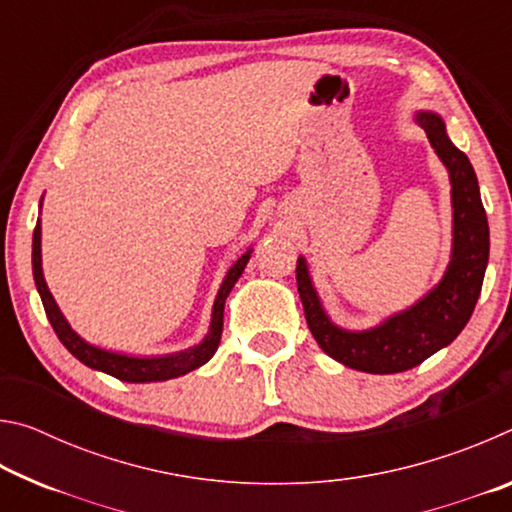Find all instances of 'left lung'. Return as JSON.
Masks as SVG:
<instances>
[{"label":"left lung","instance_id":"8db88e82","mask_svg":"<svg viewBox=\"0 0 512 512\" xmlns=\"http://www.w3.org/2000/svg\"><path fill=\"white\" fill-rule=\"evenodd\" d=\"M438 158L449 171L454 205V246L447 273L433 291L402 314L384 320L366 332H348L336 327L320 307L305 259H298L296 280L305 307L307 325L316 343L343 366L391 375L420 366L433 352L452 343L470 320L481 296V284L490 255V230L485 216L479 180L467 155L449 142L443 119L433 112H418Z\"/></svg>","mask_w":512,"mask_h":512}]
</instances>
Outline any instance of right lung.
Returning <instances> with one entry per match:
<instances>
[{
  "label": "right lung",
  "instance_id": "1",
  "mask_svg": "<svg viewBox=\"0 0 512 512\" xmlns=\"http://www.w3.org/2000/svg\"><path fill=\"white\" fill-rule=\"evenodd\" d=\"M33 280H36L38 293L42 298V307H45V314L49 318L51 327H54L56 336L60 343L74 354L76 359L85 366H90L94 370L106 372V375L117 377L121 381H133V384H144V381H164V379H173L180 375H187V372L196 370L198 366H203L205 361L212 359V354L216 352L221 343V332H223V307H225V298L235 287V282L244 273V268L250 259V250L246 255H241L232 268L225 275V280L221 284L219 293H216L214 300V309H212V325L210 332L203 339L201 345H196L192 350L178 352V354H167V357H128V354H117V352H108L101 348H94V345L85 343L79 334L74 332L65 316L60 314V309L56 305L54 296H51L45 282V275H42V259H40V223H36V230H33Z\"/></svg>",
  "mask_w": 512,
  "mask_h": 512
}]
</instances>
